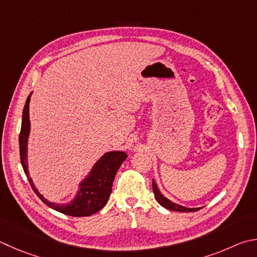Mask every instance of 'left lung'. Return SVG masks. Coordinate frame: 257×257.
<instances>
[{"label": "left lung", "instance_id": "left-lung-1", "mask_svg": "<svg viewBox=\"0 0 257 257\" xmlns=\"http://www.w3.org/2000/svg\"><path fill=\"white\" fill-rule=\"evenodd\" d=\"M153 192L155 194V199L156 201L161 204L162 207H164L169 210H172V211H180V212H192V211H198L201 208H186L183 206H180V204H176L174 202H172L171 200H169L167 198H165L163 195L160 190H158L157 185L155 183V181L153 180Z\"/></svg>", "mask_w": 257, "mask_h": 257}]
</instances>
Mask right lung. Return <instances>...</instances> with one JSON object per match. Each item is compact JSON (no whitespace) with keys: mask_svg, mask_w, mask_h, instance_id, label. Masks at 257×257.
<instances>
[{"mask_svg":"<svg viewBox=\"0 0 257 257\" xmlns=\"http://www.w3.org/2000/svg\"><path fill=\"white\" fill-rule=\"evenodd\" d=\"M29 102L30 95L28 96L26 101L25 108L22 112V123L21 132L19 135V146H20V160L23 167V171L29 180L32 190L38 195L39 199L45 204L56 211L62 212L64 214L72 217H87L95 213L103 208L111 194L112 190V183L114 176L118 172L119 167L122 164L123 161L127 158V154L124 152H109L105 153L99 161L93 166L85 179L81 182L80 190L74 198L73 201L65 204H58L54 202H49L41 195L38 190L35 188V184L30 179L28 173L27 166V145L28 137L30 132V120H29Z\"/></svg>","mask_w":257,"mask_h":257,"instance_id":"right-lung-1","label":"right lung"}]
</instances>
